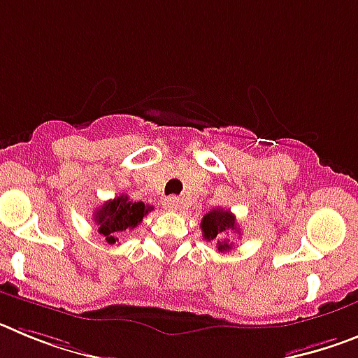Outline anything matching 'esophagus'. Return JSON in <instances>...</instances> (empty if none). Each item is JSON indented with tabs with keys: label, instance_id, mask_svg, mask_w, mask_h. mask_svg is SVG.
<instances>
[{
	"label": "esophagus",
	"instance_id": "obj_1",
	"mask_svg": "<svg viewBox=\"0 0 358 358\" xmlns=\"http://www.w3.org/2000/svg\"><path fill=\"white\" fill-rule=\"evenodd\" d=\"M163 204H164V208H166V210L176 211L177 208L181 206V199L176 197V195H172V197H166V199H164Z\"/></svg>",
	"mask_w": 358,
	"mask_h": 358
}]
</instances>
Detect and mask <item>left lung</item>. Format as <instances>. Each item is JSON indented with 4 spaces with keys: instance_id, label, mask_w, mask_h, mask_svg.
Masks as SVG:
<instances>
[{
    "instance_id": "left-lung-1",
    "label": "left lung",
    "mask_w": 358,
    "mask_h": 358,
    "mask_svg": "<svg viewBox=\"0 0 358 358\" xmlns=\"http://www.w3.org/2000/svg\"><path fill=\"white\" fill-rule=\"evenodd\" d=\"M201 229L204 240H208V242L217 240L218 252H226L231 251L233 242L226 240L224 236L227 233L238 231V226H236V217L231 211L222 210V208H215L210 213L204 215V218L201 220Z\"/></svg>"
}]
</instances>
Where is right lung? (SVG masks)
Wrapping results in <instances>:
<instances>
[{
    "label": "right lung",
    "instance_id": "obj_1",
    "mask_svg": "<svg viewBox=\"0 0 358 358\" xmlns=\"http://www.w3.org/2000/svg\"><path fill=\"white\" fill-rule=\"evenodd\" d=\"M152 206H145V202L129 201L127 195H120L109 202H103L96 208L93 215L98 233L103 235L107 243H116L123 231H131L140 226L143 217H147Z\"/></svg>",
    "mask_w": 358,
    "mask_h": 358
}]
</instances>
